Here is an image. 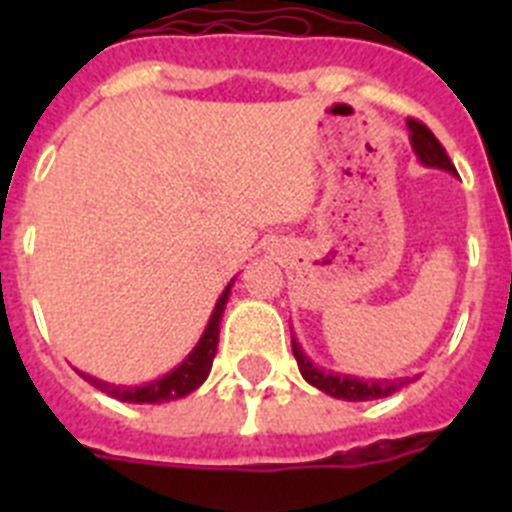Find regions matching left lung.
Here are the masks:
<instances>
[{"mask_svg":"<svg viewBox=\"0 0 512 512\" xmlns=\"http://www.w3.org/2000/svg\"><path fill=\"white\" fill-rule=\"evenodd\" d=\"M410 130V143H413L415 156L420 158V164L433 166V169H443L449 174H456L454 164H451L446 148L438 143L436 135L425 128L423 122L408 120ZM292 354H295L297 366H300V374L305 377V382H310L312 387L323 390L325 395L338 397V400L348 402H364V400H379V397H390L397 390H402L405 384L415 382L418 377H400V379H359L351 377V374H336V372H323L320 366L312 364L305 354H302V346L292 336Z\"/></svg>","mask_w":512,"mask_h":512,"instance_id":"1","label":"left lung"}]
</instances>
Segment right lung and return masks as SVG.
Returning <instances> with one entry per match:
<instances>
[{
    "mask_svg": "<svg viewBox=\"0 0 512 512\" xmlns=\"http://www.w3.org/2000/svg\"><path fill=\"white\" fill-rule=\"evenodd\" d=\"M230 287L233 282L225 287V292L217 300L215 310L210 315V323H207L205 333H202L200 343L192 348V354L182 361V364L171 369L169 374H164L161 379H153L148 384H140V387H122V384H110L104 379L89 377V374L79 372L81 377L87 379L92 387H97L104 395L115 397L120 402H135V405H156V402H171L179 400V397H187L189 392H194L207 379L212 369V359H215L217 341H220V320H223L225 302L230 297Z\"/></svg>",
    "mask_w": 512,
    "mask_h": 512,
    "instance_id": "1",
    "label": "right lung"
}]
</instances>
